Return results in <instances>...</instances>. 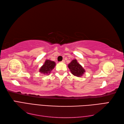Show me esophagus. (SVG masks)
Segmentation results:
<instances>
[{"instance_id": "obj_1", "label": "esophagus", "mask_w": 124, "mask_h": 124, "mask_svg": "<svg viewBox=\"0 0 124 124\" xmlns=\"http://www.w3.org/2000/svg\"><path fill=\"white\" fill-rule=\"evenodd\" d=\"M62 63H64V62H65L64 60H62Z\"/></svg>"}]
</instances>
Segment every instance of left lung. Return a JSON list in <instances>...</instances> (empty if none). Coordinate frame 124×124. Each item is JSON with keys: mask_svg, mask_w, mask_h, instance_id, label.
<instances>
[{"mask_svg": "<svg viewBox=\"0 0 124 124\" xmlns=\"http://www.w3.org/2000/svg\"><path fill=\"white\" fill-rule=\"evenodd\" d=\"M68 68L72 75L78 77H80L85 72V69L79 63L76 59L73 60L68 64Z\"/></svg>", "mask_w": 124, "mask_h": 124, "instance_id": "left-lung-1", "label": "left lung"}]
</instances>
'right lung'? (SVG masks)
<instances>
[{"label":"right lung","mask_w":124,"mask_h":124,"mask_svg":"<svg viewBox=\"0 0 124 124\" xmlns=\"http://www.w3.org/2000/svg\"><path fill=\"white\" fill-rule=\"evenodd\" d=\"M55 65H56V64H55V62L47 60L45 61L44 64L40 68L39 72L43 73L44 75H48L50 74L51 71L54 69Z\"/></svg>","instance_id":"obj_1"}]
</instances>
